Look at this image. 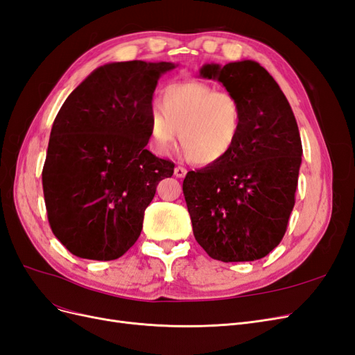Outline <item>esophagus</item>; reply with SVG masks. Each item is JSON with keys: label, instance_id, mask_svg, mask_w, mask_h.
<instances>
[{"label": "esophagus", "instance_id": "esophagus-1", "mask_svg": "<svg viewBox=\"0 0 355 355\" xmlns=\"http://www.w3.org/2000/svg\"><path fill=\"white\" fill-rule=\"evenodd\" d=\"M187 168L185 167H182V166H178V167H175V176L176 178H185L187 176Z\"/></svg>", "mask_w": 355, "mask_h": 355}]
</instances>
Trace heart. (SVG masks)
I'll return each instance as SVG.
<instances>
[{
  "instance_id": "b5f03b06",
  "label": "heart",
  "mask_w": 355,
  "mask_h": 355,
  "mask_svg": "<svg viewBox=\"0 0 355 355\" xmlns=\"http://www.w3.org/2000/svg\"><path fill=\"white\" fill-rule=\"evenodd\" d=\"M149 110V132L158 154H168L179 142L196 164L227 157L237 144L244 110L237 94L218 92L201 81L171 83Z\"/></svg>"
}]
</instances>
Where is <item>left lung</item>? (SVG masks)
<instances>
[{"instance_id": "obj_1", "label": "left lung", "mask_w": 355, "mask_h": 355, "mask_svg": "<svg viewBox=\"0 0 355 355\" xmlns=\"http://www.w3.org/2000/svg\"><path fill=\"white\" fill-rule=\"evenodd\" d=\"M202 78L237 94L244 110L232 151L184 179L197 243L213 259H262L283 240L295 206L302 142L292 108L263 67L253 60L210 63Z\"/></svg>"}]
</instances>
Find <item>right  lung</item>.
Wrapping results in <instances>:
<instances>
[{
    "label": "right lung",
    "instance_id": "1",
    "mask_svg": "<svg viewBox=\"0 0 355 355\" xmlns=\"http://www.w3.org/2000/svg\"><path fill=\"white\" fill-rule=\"evenodd\" d=\"M171 62H115L94 69L51 127L42 191L50 228L83 259L114 261L136 243L170 159L145 148L158 78Z\"/></svg>",
    "mask_w": 355,
    "mask_h": 355
}]
</instances>
